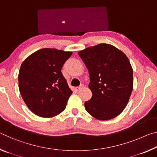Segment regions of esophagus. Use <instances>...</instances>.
I'll return each mask as SVG.
<instances>
[{
  "instance_id": "34e87169",
  "label": "esophagus",
  "mask_w": 157,
  "mask_h": 157,
  "mask_svg": "<svg viewBox=\"0 0 157 157\" xmlns=\"http://www.w3.org/2000/svg\"><path fill=\"white\" fill-rule=\"evenodd\" d=\"M82 88H83V85H82V84H81L80 86H78V87H76V88L75 89V91H76L77 92H78V91H79V90H80V89H82Z\"/></svg>"
}]
</instances>
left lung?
Segmentation results:
<instances>
[{
	"label": "left lung",
	"instance_id": "obj_1",
	"mask_svg": "<svg viewBox=\"0 0 157 157\" xmlns=\"http://www.w3.org/2000/svg\"><path fill=\"white\" fill-rule=\"evenodd\" d=\"M89 73L90 100L86 112L98 120H109L126 108L133 90V68L124 52L101 43L78 52Z\"/></svg>",
	"mask_w": 157,
	"mask_h": 157
}]
</instances>
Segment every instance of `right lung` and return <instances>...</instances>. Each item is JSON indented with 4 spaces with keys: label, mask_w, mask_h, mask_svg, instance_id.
<instances>
[{
    "label": "right lung",
    "mask_w": 157,
    "mask_h": 157,
    "mask_svg": "<svg viewBox=\"0 0 157 157\" xmlns=\"http://www.w3.org/2000/svg\"><path fill=\"white\" fill-rule=\"evenodd\" d=\"M71 52L44 48L25 59L19 72L21 96L31 112L41 117H52L65 110L73 93L61 73Z\"/></svg>",
    "instance_id": "obj_1"
}]
</instances>
